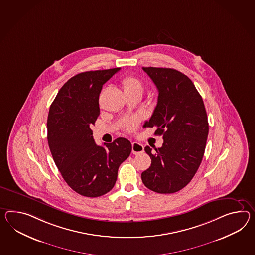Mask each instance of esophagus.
Wrapping results in <instances>:
<instances>
[{
  "mask_svg": "<svg viewBox=\"0 0 255 255\" xmlns=\"http://www.w3.org/2000/svg\"><path fill=\"white\" fill-rule=\"evenodd\" d=\"M131 152L133 155H139L143 153V145L141 143L133 142L131 143Z\"/></svg>",
  "mask_w": 255,
  "mask_h": 255,
  "instance_id": "esophagus-1",
  "label": "esophagus"
}]
</instances>
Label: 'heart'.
<instances>
[{"mask_svg":"<svg viewBox=\"0 0 255 255\" xmlns=\"http://www.w3.org/2000/svg\"><path fill=\"white\" fill-rule=\"evenodd\" d=\"M122 83H123L125 92H127V91H137V92H140L141 94L143 93V83L140 81L135 76L127 75L123 79ZM136 125L137 120H135V119L127 121V122H125V130H128V131L133 130Z\"/></svg>","mask_w":255,"mask_h":255,"instance_id":"heart-1","label":"heart"}]
</instances>
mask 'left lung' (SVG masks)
<instances>
[{
	"instance_id": "left-lung-1",
	"label": "left lung",
	"mask_w": 255,
	"mask_h": 255,
	"mask_svg": "<svg viewBox=\"0 0 255 255\" xmlns=\"http://www.w3.org/2000/svg\"><path fill=\"white\" fill-rule=\"evenodd\" d=\"M158 90L157 104L143 127H156L160 148L145 146L151 166L142 173L143 184L158 193L186 186L205 154L208 121L204 101L192 80L171 68L143 67Z\"/></svg>"
}]
</instances>
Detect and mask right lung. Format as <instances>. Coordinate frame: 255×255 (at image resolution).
Here are the masks:
<instances>
[{
	"label": "right lung",
	"instance_id": "right-lung-1",
	"mask_svg": "<svg viewBox=\"0 0 255 255\" xmlns=\"http://www.w3.org/2000/svg\"><path fill=\"white\" fill-rule=\"evenodd\" d=\"M121 68L73 76L50 106L47 127L50 153L63 180L75 192L99 197L115 185L120 165L129 157L130 141L120 137L97 145L91 126L100 115L102 86Z\"/></svg>",
	"mask_w": 255,
	"mask_h": 255
}]
</instances>
